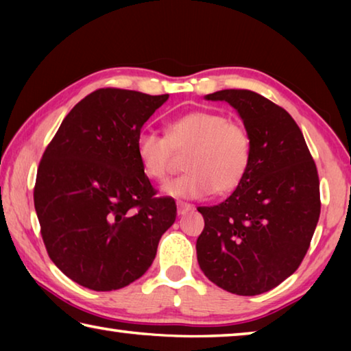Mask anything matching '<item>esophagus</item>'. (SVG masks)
Masks as SVG:
<instances>
[{
    "label": "esophagus",
    "mask_w": 351,
    "mask_h": 351,
    "mask_svg": "<svg viewBox=\"0 0 351 351\" xmlns=\"http://www.w3.org/2000/svg\"><path fill=\"white\" fill-rule=\"evenodd\" d=\"M193 206L187 203H178V215H186V213L192 212Z\"/></svg>",
    "instance_id": "esophagus-1"
}]
</instances>
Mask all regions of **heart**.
Masks as SVG:
<instances>
[{
	"label": "heart",
	"mask_w": 351,
	"mask_h": 351,
	"mask_svg": "<svg viewBox=\"0 0 351 351\" xmlns=\"http://www.w3.org/2000/svg\"><path fill=\"white\" fill-rule=\"evenodd\" d=\"M186 153L187 173L169 181L162 192L178 199H199L229 193L240 186L251 164L247 130L217 111H192L170 121L165 136L144 130L136 138V154L144 173L164 181L173 167L175 153Z\"/></svg>",
	"instance_id": "obj_1"
}]
</instances>
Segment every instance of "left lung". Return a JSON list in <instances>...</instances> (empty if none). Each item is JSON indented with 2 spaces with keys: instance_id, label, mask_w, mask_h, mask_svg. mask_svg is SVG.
<instances>
[{
  "instance_id": "left-lung-1",
  "label": "left lung",
  "mask_w": 351,
  "mask_h": 351,
  "mask_svg": "<svg viewBox=\"0 0 351 351\" xmlns=\"http://www.w3.org/2000/svg\"><path fill=\"white\" fill-rule=\"evenodd\" d=\"M228 102L251 136V164L221 204L198 207L204 229L197 240L201 271L239 295L266 293L299 268L320 215L319 176L294 119L247 90L204 96Z\"/></svg>"
}]
</instances>
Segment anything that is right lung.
I'll list each match as a JSON object with an SVG mask.
<instances>
[{"label": "right lung", "mask_w": 351, "mask_h": 351, "mask_svg": "<svg viewBox=\"0 0 351 351\" xmlns=\"http://www.w3.org/2000/svg\"><path fill=\"white\" fill-rule=\"evenodd\" d=\"M169 94L102 88L82 99L41 158L34 204L51 260L94 291L127 287L145 274L176 219L158 198L136 154L141 128Z\"/></svg>", "instance_id": "add662e5"}]
</instances>
